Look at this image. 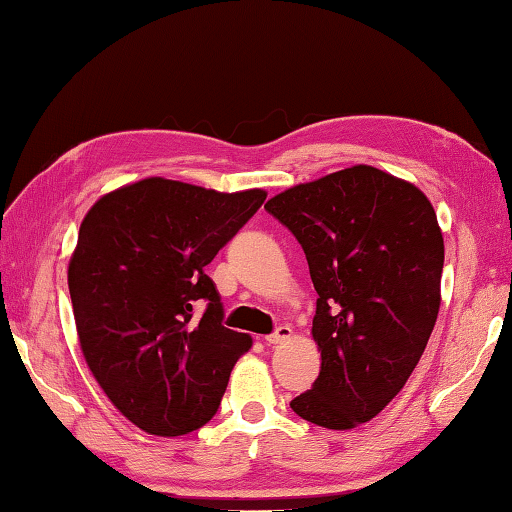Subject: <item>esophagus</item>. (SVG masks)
I'll return each mask as SVG.
<instances>
[{"instance_id": "34e87169", "label": "esophagus", "mask_w": 512, "mask_h": 512, "mask_svg": "<svg viewBox=\"0 0 512 512\" xmlns=\"http://www.w3.org/2000/svg\"><path fill=\"white\" fill-rule=\"evenodd\" d=\"M289 336H292V327H289V325H278L272 334L265 336V341L276 345V343H283L285 339H289Z\"/></svg>"}]
</instances>
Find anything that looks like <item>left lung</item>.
Returning <instances> with one entry per match:
<instances>
[{
  "mask_svg": "<svg viewBox=\"0 0 512 512\" xmlns=\"http://www.w3.org/2000/svg\"><path fill=\"white\" fill-rule=\"evenodd\" d=\"M265 209L303 247L318 294L321 372L289 406L330 430L370 421L406 385L437 321L435 209L410 182L368 165L287 189Z\"/></svg>",
  "mask_w": 512,
  "mask_h": 512,
  "instance_id": "left-lung-1",
  "label": "left lung"
}]
</instances>
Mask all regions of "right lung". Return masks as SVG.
<instances>
[{
	"label": "right lung",
	"instance_id": "add662e5",
	"mask_svg": "<svg viewBox=\"0 0 512 512\" xmlns=\"http://www.w3.org/2000/svg\"><path fill=\"white\" fill-rule=\"evenodd\" d=\"M265 198L147 178L100 198L82 220L69 292L84 359L113 406L149 435L205 426L252 347L223 325L205 267Z\"/></svg>",
	"mask_w": 512,
	"mask_h": 512
}]
</instances>
